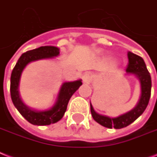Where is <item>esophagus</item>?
<instances>
[{
    "instance_id": "obj_1",
    "label": "esophagus",
    "mask_w": 157,
    "mask_h": 157,
    "mask_svg": "<svg viewBox=\"0 0 157 157\" xmlns=\"http://www.w3.org/2000/svg\"><path fill=\"white\" fill-rule=\"evenodd\" d=\"M82 80H83V82L85 83V84H90L93 81V77H92L90 73H85V74L83 75L82 76Z\"/></svg>"
}]
</instances>
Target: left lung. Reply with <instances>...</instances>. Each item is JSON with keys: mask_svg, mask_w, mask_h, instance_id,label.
<instances>
[{"mask_svg": "<svg viewBox=\"0 0 157 157\" xmlns=\"http://www.w3.org/2000/svg\"><path fill=\"white\" fill-rule=\"evenodd\" d=\"M128 63L127 66V73H132L136 76V77L140 81L141 85V96L140 99L136 105V107L131 111L126 114L117 117V118H109L107 116L101 115L94 111V108L90 104V110L93 118L97 123L107 128L114 127L115 129H121L127 127L132 123L135 120L144 113L148 104L150 96H151V80L150 73L147 71L144 61L137 55L132 52H127Z\"/></svg>", "mask_w": 157, "mask_h": 157, "instance_id": "1", "label": "left lung"}]
</instances>
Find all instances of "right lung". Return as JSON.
Listing matches in <instances>:
<instances>
[{
    "instance_id": "add662e5",
    "label": "right lung",
    "mask_w": 157,
    "mask_h": 157,
    "mask_svg": "<svg viewBox=\"0 0 157 157\" xmlns=\"http://www.w3.org/2000/svg\"><path fill=\"white\" fill-rule=\"evenodd\" d=\"M59 54V49L52 46H44L36 49L30 50L21 55L12 71L10 77V95L12 101L19 113L31 124L45 126L50 125L51 123H56L60 120L67 109V103L71 97L82 85L81 80L63 83L59 94L56 103L49 110H34L27 107L21 101V98H19L18 85L21 74L24 67L32 61L57 56Z\"/></svg>"
}]
</instances>
